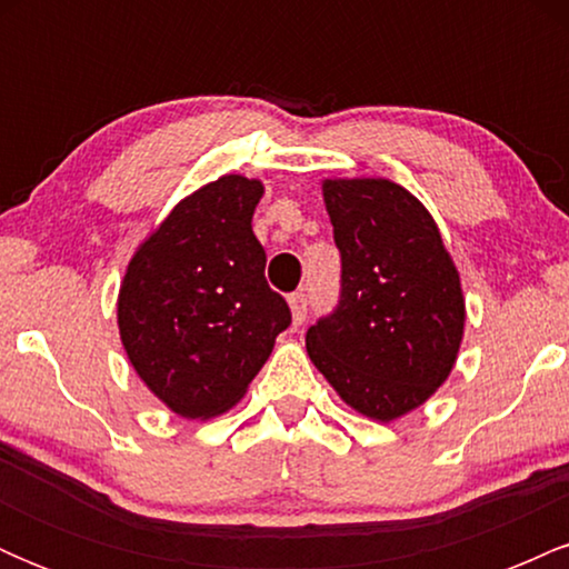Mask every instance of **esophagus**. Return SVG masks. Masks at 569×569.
<instances>
[{"mask_svg":"<svg viewBox=\"0 0 569 569\" xmlns=\"http://www.w3.org/2000/svg\"><path fill=\"white\" fill-rule=\"evenodd\" d=\"M289 307H291V318H293V326H299L307 318V297L302 291L291 293L289 297Z\"/></svg>","mask_w":569,"mask_h":569,"instance_id":"esophagus-1","label":"esophagus"}]
</instances>
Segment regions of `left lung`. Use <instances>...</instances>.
<instances>
[{
	"label": "left lung",
	"instance_id": "obj_1",
	"mask_svg": "<svg viewBox=\"0 0 569 569\" xmlns=\"http://www.w3.org/2000/svg\"><path fill=\"white\" fill-rule=\"evenodd\" d=\"M342 293L307 356L358 415L390 422L447 382L462 329L460 272L428 208L390 179H323Z\"/></svg>",
	"mask_w": 569,
	"mask_h": 569
}]
</instances>
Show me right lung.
Instances as JSON below:
<instances>
[{"label":"right lung","instance_id":"add662e5","mask_svg":"<svg viewBox=\"0 0 569 569\" xmlns=\"http://www.w3.org/2000/svg\"><path fill=\"white\" fill-rule=\"evenodd\" d=\"M259 179L227 173L194 189L136 248L117 297L130 367L187 420L232 409L289 329L251 230Z\"/></svg>","mask_w":569,"mask_h":569}]
</instances>
